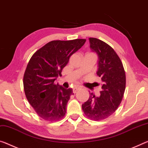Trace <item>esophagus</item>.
<instances>
[{"label":"esophagus","instance_id":"obj_1","mask_svg":"<svg viewBox=\"0 0 148 148\" xmlns=\"http://www.w3.org/2000/svg\"><path fill=\"white\" fill-rule=\"evenodd\" d=\"M79 88H78V87H75V88H73V93H76V91H78V90H79Z\"/></svg>","mask_w":148,"mask_h":148}]
</instances>
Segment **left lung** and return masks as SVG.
I'll list each match as a JSON object with an SVG mask.
<instances>
[{"label":"left lung","mask_w":148,"mask_h":148,"mask_svg":"<svg viewBox=\"0 0 148 148\" xmlns=\"http://www.w3.org/2000/svg\"><path fill=\"white\" fill-rule=\"evenodd\" d=\"M89 41L91 51L98 56L97 74L103 84L99 97L90 93L82 107L88 118L98 121L111 116L121 104L125 91L126 75L120 58L111 46L93 37Z\"/></svg>","instance_id":"left-lung-1"}]
</instances>
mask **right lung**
I'll use <instances>...</instances> for the list:
<instances>
[{"label": "right lung", "instance_id": "add662e5", "mask_svg": "<svg viewBox=\"0 0 148 148\" xmlns=\"http://www.w3.org/2000/svg\"><path fill=\"white\" fill-rule=\"evenodd\" d=\"M86 39L52 41L35 53L23 76V88L29 104L44 120L57 121L66 113V107L73 94L72 88L55 84L61 76L70 56L82 47Z\"/></svg>", "mask_w": 148, "mask_h": 148}]
</instances>
